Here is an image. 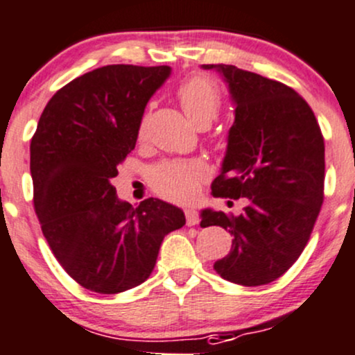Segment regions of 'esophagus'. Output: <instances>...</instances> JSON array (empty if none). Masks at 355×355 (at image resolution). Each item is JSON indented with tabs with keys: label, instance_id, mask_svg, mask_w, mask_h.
I'll return each instance as SVG.
<instances>
[{
	"label": "esophagus",
	"instance_id": "esophagus-1",
	"mask_svg": "<svg viewBox=\"0 0 355 355\" xmlns=\"http://www.w3.org/2000/svg\"><path fill=\"white\" fill-rule=\"evenodd\" d=\"M184 215L188 227H193V225H198V222H200V215H198V211L194 208H186Z\"/></svg>",
	"mask_w": 355,
	"mask_h": 355
}]
</instances>
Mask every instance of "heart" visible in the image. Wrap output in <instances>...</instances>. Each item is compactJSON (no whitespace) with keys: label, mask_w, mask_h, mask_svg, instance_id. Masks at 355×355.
Returning <instances> with one entry per match:
<instances>
[{"label":"heart","mask_w":355,"mask_h":355,"mask_svg":"<svg viewBox=\"0 0 355 355\" xmlns=\"http://www.w3.org/2000/svg\"><path fill=\"white\" fill-rule=\"evenodd\" d=\"M176 96L191 123L208 127L220 112L222 93L215 81L207 76H193L181 83ZM147 132V118L140 120L137 137L142 140ZM207 178V169L200 162L167 161L150 171V186L155 193L171 201H186L194 196L200 182Z\"/></svg>","instance_id":"1"}]
</instances>
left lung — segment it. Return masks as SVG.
<instances>
[{
  "mask_svg": "<svg viewBox=\"0 0 355 355\" xmlns=\"http://www.w3.org/2000/svg\"><path fill=\"white\" fill-rule=\"evenodd\" d=\"M223 74L235 101V121L213 196L247 198L240 216L205 209L201 227L234 235L215 262L223 279L269 284L298 261L323 203L325 144L313 110L293 87L227 64H205Z\"/></svg>",
  "mask_w": 355,
  "mask_h": 355,
  "instance_id": "8db88e82",
  "label": "left lung"
}]
</instances>
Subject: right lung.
<instances>
[{"instance_id": "right-lung-1", "label": "right lung", "mask_w": 355, "mask_h": 355, "mask_svg": "<svg viewBox=\"0 0 355 355\" xmlns=\"http://www.w3.org/2000/svg\"><path fill=\"white\" fill-rule=\"evenodd\" d=\"M167 66L113 64L60 87L30 144L33 207L64 270L83 288L116 295L154 270L164 237L186 223L181 209L147 198L118 200L112 179L135 148L137 128Z\"/></svg>"}]
</instances>
